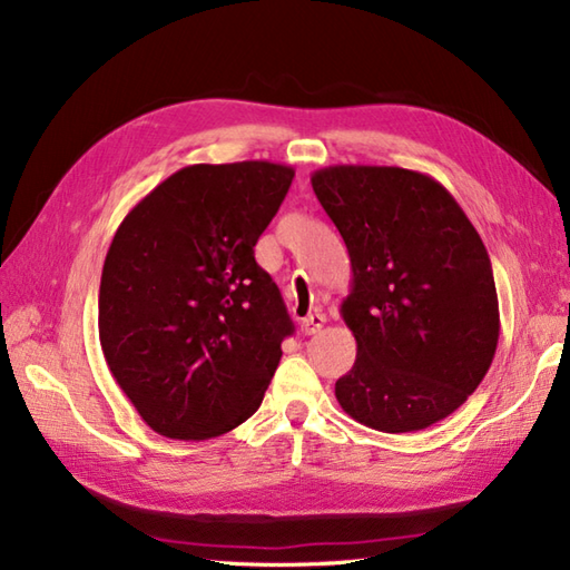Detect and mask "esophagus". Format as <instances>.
Instances as JSON below:
<instances>
[{
  "mask_svg": "<svg viewBox=\"0 0 570 570\" xmlns=\"http://www.w3.org/2000/svg\"><path fill=\"white\" fill-rule=\"evenodd\" d=\"M325 325V313H311L304 321H301V333L304 335H316Z\"/></svg>",
  "mask_w": 570,
  "mask_h": 570,
  "instance_id": "34e87169",
  "label": "esophagus"
}]
</instances>
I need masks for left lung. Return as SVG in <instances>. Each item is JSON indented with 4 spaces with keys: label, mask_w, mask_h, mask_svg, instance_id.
I'll return each instance as SVG.
<instances>
[{
    "label": "left lung",
    "mask_w": 570,
    "mask_h": 570,
    "mask_svg": "<svg viewBox=\"0 0 570 570\" xmlns=\"http://www.w3.org/2000/svg\"><path fill=\"white\" fill-rule=\"evenodd\" d=\"M343 235L353 288L341 316L357 341L335 396L355 421L409 433L465 402L500 337L488 249L439 180L399 166H328L311 176Z\"/></svg>",
    "instance_id": "8db88e82"
}]
</instances>
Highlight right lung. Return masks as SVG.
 <instances>
[{
	"label": "right lung",
	"instance_id": "obj_1",
	"mask_svg": "<svg viewBox=\"0 0 570 570\" xmlns=\"http://www.w3.org/2000/svg\"><path fill=\"white\" fill-rule=\"evenodd\" d=\"M272 161L186 166L117 227L100 278V345L149 426L205 441L259 409L294 333L254 245L292 186Z\"/></svg>",
	"mask_w": 570,
	"mask_h": 570
}]
</instances>
